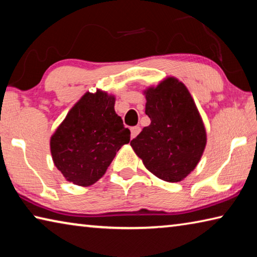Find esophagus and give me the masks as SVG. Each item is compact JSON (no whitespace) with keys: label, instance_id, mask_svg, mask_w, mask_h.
Here are the masks:
<instances>
[{"label":"esophagus","instance_id":"esophagus-1","mask_svg":"<svg viewBox=\"0 0 257 257\" xmlns=\"http://www.w3.org/2000/svg\"><path fill=\"white\" fill-rule=\"evenodd\" d=\"M130 132H132V138H135L139 133H141V127H139V125H135V127H132Z\"/></svg>","mask_w":257,"mask_h":257}]
</instances>
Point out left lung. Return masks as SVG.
<instances>
[{"label": "left lung", "mask_w": 257, "mask_h": 257, "mask_svg": "<svg viewBox=\"0 0 257 257\" xmlns=\"http://www.w3.org/2000/svg\"><path fill=\"white\" fill-rule=\"evenodd\" d=\"M151 124L130 142L149 171L178 182L196 168L206 145V132L187 87L169 77L145 90Z\"/></svg>", "instance_id": "8db88e82"}]
</instances>
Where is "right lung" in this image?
Masks as SVG:
<instances>
[{"instance_id":"right-lung-1","label":"right lung","mask_w":257,"mask_h":257,"mask_svg":"<svg viewBox=\"0 0 257 257\" xmlns=\"http://www.w3.org/2000/svg\"><path fill=\"white\" fill-rule=\"evenodd\" d=\"M114 102L102 90L86 93L51 137L52 159L68 181L93 185L130 142V130L115 113Z\"/></svg>"}]
</instances>
